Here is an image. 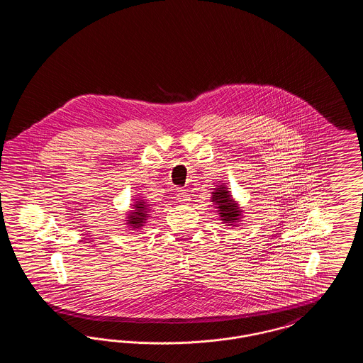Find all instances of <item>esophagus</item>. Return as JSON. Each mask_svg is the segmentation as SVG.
Listing matches in <instances>:
<instances>
[{
    "label": "esophagus",
    "instance_id": "obj_1",
    "mask_svg": "<svg viewBox=\"0 0 363 363\" xmlns=\"http://www.w3.org/2000/svg\"><path fill=\"white\" fill-rule=\"evenodd\" d=\"M177 199H178L179 203L186 204V203H189L190 201V194L186 190L179 189L177 191Z\"/></svg>",
    "mask_w": 363,
    "mask_h": 363
}]
</instances>
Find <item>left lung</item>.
Instances as JSON below:
<instances>
[{
  "mask_svg": "<svg viewBox=\"0 0 363 363\" xmlns=\"http://www.w3.org/2000/svg\"><path fill=\"white\" fill-rule=\"evenodd\" d=\"M212 201L216 204L223 223H235L240 220L242 211L233 200L225 185H220L215 191H212Z\"/></svg>",
  "mask_w": 363,
  "mask_h": 363,
  "instance_id": "obj_1",
  "label": "left lung"
}]
</instances>
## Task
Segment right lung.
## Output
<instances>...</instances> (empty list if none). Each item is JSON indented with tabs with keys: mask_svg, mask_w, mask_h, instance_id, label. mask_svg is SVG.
Returning <instances> with one entry per match:
<instances>
[{
	"mask_svg": "<svg viewBox=\"0 0 363 363\" xmlns=\"http://www.w3.org/2000/svg\"><path fill=\"white\" fill-rule=\"evenodd\" d=\"M133 207H135V211L129 213L126 222L133 228H140L144 225L147 218H148V212H150L148 204H145L143 200H140V201H136V204Z\"/></svg>",
	"mask_w": 363,
	"mask_h": 363,
	"instance_id": "add662e5",
	"label": "right lung"
}]
</instances>
